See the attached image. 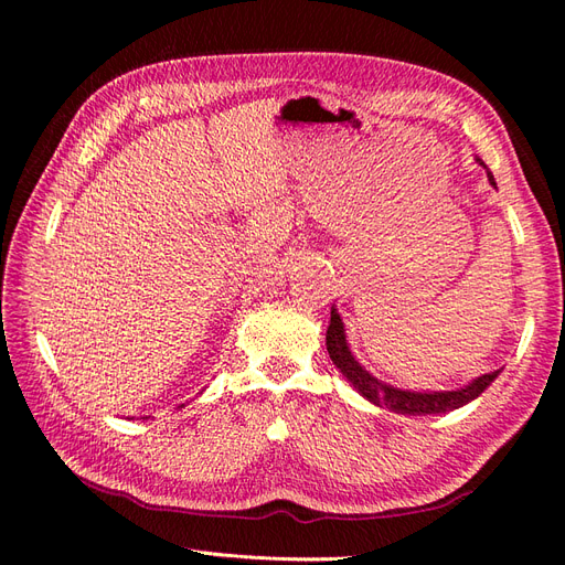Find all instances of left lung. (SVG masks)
<instances>
[{"label":"left lung","instance_id":"obj_1","mask_svg":"<svg viewBox=\"0 0 565 565\" xmlns=\"http://www.w3.org/2000/svg\"><path fill=\"white\" fill-rule=\"evenodd\" d=\"M476 162L488 172V167L481 162V158H476ZM488 181H490V185L498 188V183H494V177L490 172H488ZM328 353L332 358V363L339 367V372L344 374L349 384L358 393H361L365 401H370L377 407H388L391 413H396V415H446V413H452V409L467 405L481 396V393L494 380H498V374L502 372V370H494L490 374H481V377H476L467 386L455 388V391H409V388L391 386V384L374 377L370 370H365L361 363L355 361V355L351 353V347L347 341L344 322H341V316L334 306H332V318H330V328H328Z\"/></svg>","mask_w":565,"mask_h":565}]
</instances>
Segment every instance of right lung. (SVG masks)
Segmentation results:
<instances>
[{
    "mask_svg": "<svg viewBox=\"0 0 565 565\" xmlns=\"http://www.w3.org/2000/svg\"><path fill=\"white\" fill-rule=\"evenodd\" d=\"M179 407H183V405H179ZM143 419H148V417H143Z\"/></svg>",
    "mask_w": 565,
    "mask_h": 565,
    "instance_id": "obj_1",
    "label": "right lung"
}]
</instances>
